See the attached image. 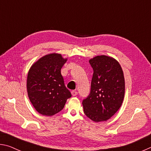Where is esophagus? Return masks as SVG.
I'll return each instance as SVG.
<instances>
[{"mask_svg":"<svg viewBox=\"0 0 151 151\" xmlns=\"http://www.w3.org/2000/svg\"><path fill=\"white\" fill-rule=\"evenodd\" d=\"M71 94H72V95L73 96H76L78 94V93L76 91H73L72 92H71Z\"/></svg>","mask_w":151,"mask_h":151,"instance_id":"obj_1","label":"esophagus"}]
</instances>
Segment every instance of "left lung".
Returning a JSON list of instances; mask_svg holds the SVG:
<instances>
[{
  "label": "left lung",
  "instance_id": "8db88e82",
  "mask_svg": "<svg viewBox=\"0 0 151 151\" xmlns=\"http://www.w3.org/2000/svg\"><path fill=\"white\" fill-rule=\"evenodd\" d=\"M93 69L91 92L83 99L86 116L94 122L105 121L120 109L124 96V78L121 65L105 55L89 60Z\"/></svg>",
  "mask_w": 151,
  "mask_h": 151
}]
</instances>
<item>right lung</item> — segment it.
<instances>
[{
	"label": "right lung",
	"instance_id": "right-lung-1",
	"mask_svg": "<svg viewBox=\"0 0 151 151\" xmlns=\"http://www.w3.org/2000/svg\"><path fill=\"white\" fill-rule=\"evenodd\" d=\"M66 62L61 55L52 53L40 58L29 71L28 95L35 109L42 115L58 113L72 96L60 72Z\"/></svg>",
	"mask_w": 151,
	"mask_h": 151
}]
</instances>
